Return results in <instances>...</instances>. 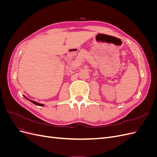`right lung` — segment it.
I'll list each match as a JSON object with an SVG mask.
<instances>
[{
  "label": "right lung",
  "instance_id": "obj_1",
  "mask_svg": "<svg viewBox=\"0 0 157 157\" xmlns=\"http://www.w3.org/2000/svg\"><path fill=\"white\" fill-rule=\"evenodd\" d=\"M24 97L26 98V99H27L25 96H24ZM28 100H29L31 102H32L33 103H34V104H35V105H39V106H43L44 105L43 104H40V103H37V102H36V101H32V100H30V99H27Z\"/></svg>",
  "mask_w": 157,
  "mask_h": 157
}]
</instances>
